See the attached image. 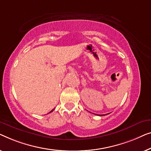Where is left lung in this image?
Returning a JSON list of instances; mask_svg holds the SVG:
<instances>
[{
  "mask_svg": "<svg viewBox=\"0 0 151 151\" xmlns=\"http://www.w3.org/2000/svg\"><path fill=\"white\" fill-rule=\"evenodd\" d=\"M95 115H98V114H95ZM106 115H107V114H106ZM99 116H105V115L103 114V115H99Z\"/></svg>",
  "mask_w": 151,
  "mask_h": 151,
  "instance_id": "left-lung-1",
  "label": "left lung"
}]
</instances>
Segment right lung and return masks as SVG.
Segmentation results:
<instances>
[{"label":"right lung","instance_id":"1","mask_svg":"<svg viewBox=\"0 0 151 151\" xmlns=\"http://www.w3.org/2000/svg\"><path fill=\"white\" fill-rule=\"evenodd\" d=\"M53 110H54V109H52V110H51V111H50L49 112V113H51V112H52V111H53Z\"/></svg>","mask_w":151,"mask_h":151}]
</instances>
